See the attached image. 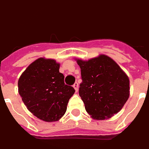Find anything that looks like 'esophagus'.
<instances>
[{
	"mask_svg": "<svg viewBox=\"0 0 149 149\" xmlns=\"http://www.w3.org/2000/svg\"><path fill=\"white\" fill-rule=\"evenodd\" d=\"M73 87L74 88L75 91L77 92V91H78V90H79V84H78V83H77V82H75V83L74 84V86H73Z\"/></svg>",
	"mask_w": 149,
	"mask_h": 149,
	"instance_id": "34e87169",
	"label": "esophagus"
}]
</instances>
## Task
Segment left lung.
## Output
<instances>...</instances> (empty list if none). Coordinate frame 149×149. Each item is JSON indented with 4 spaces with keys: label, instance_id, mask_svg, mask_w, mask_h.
Returning <instances> with one entry per match:
<instances>
[{
    "label": "left lung",
    "instance_id": "obj_1",
    "mask_svg": "<svg viewBox=\"0 0 149 149\" xmlns=\"http://www.w3.org/2000/svg\"><path fill=\"white\" fill-rule=\"evenodd\" d=\"M82 82L79 95L88 114L105 120L121 111L129 97V79L119 65L104 54L84 61L77 59Z\"/></svg>",
    "mask_w": 149,
    "mask_h": 149
}]
</instances>
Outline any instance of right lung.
I'll return each mask as SVG.
<instances>
[{
  "mask_svg": "<svg viewBox=\"0 0 149 149\" xmlns=\"http://www.w3.org/2000/svg\"><path fill=\"white\" fill-rule=\"evenodd\" d=\"M59 63L39 58L31 63L18 79V92L29 111L44 122L58 121L65 113L74 93L64 84Z\"/></svg>",
  "mask_w": 149,
  "mask_h": 149,
  "instance_id": "1",
  "label": "right lung"
}]
</instances>
